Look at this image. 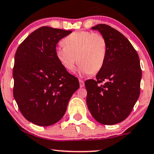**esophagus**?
Instances as JSON below:
<instances>
[{
  "label": "esophagus",
  "mask_w": 154,
  "mask_h": 154,
  "mask_svg": "<svg viewBox=\"0 0 154 154\" xmlns=\"http://www.w3.org/2000/svg\"><path fill=\"white\" fill-rule=\"evenodd\" d=\"M79 86H80V88H83V87L85 86L84 81L82 80V79H79Z\"/></svg>",
  "instance_id": "esophagus-1"
}]
</instances>
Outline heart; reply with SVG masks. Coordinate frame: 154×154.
Instances as JSON below:
<instances>
[{
    "label": "heart",
    "instance_id": "1",
    "mask_svg": "<svg viewBox=\"0 0 154 154\" xmlns=\"http://www.w3.org/2000/svg\"><path fill=\"white\" fill-rule=\"evenodd\" d=\"M62 44L64 47H57L55 55L67 71L75 69L77 59L82 75L96 73L104 65L107 47L103 35L88 31H74L62 40Z\"/></svg>",
    "mask_w": 154,
    "mask_h": 154
}]
</instances>
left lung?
I'll return each instance as SVG.
<instances>
[{"instance_id": "1", "label": "left lung", "mask_w": 154, "mask_h": 154, "mask_svg": "<svg viewBox=\"0 0 154 154\" xmlns=\"http://www.w3.org/2000/svg\"><path fill=\"white\" fill-rule=\"evenodd\" d=\"M92 29L105 37L107 50L96 79L85 82L87 105L97 122L114 125L130 115L139 97L142 77L139 57L131 42L116 29L106 24H98Z\"/></svg>"}]
</instances>
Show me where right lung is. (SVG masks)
Segmentation results:
<instances>
[{"label": "right lung", "instance_id": "add662e5", "mask_svg": "<svg viewBox=\"0 0 154 154\" xmlns=\"http://www.w3.org/2000/svg\"><path fill=\"white\" fill-rule=\"evenodd\" d=\"M72 31L43 26L20 44L15 54L14 97L27 120L49 126L62 119L79 80L57 60V44Z\"/></svg>", "mask_w": 154, "mask_h": 154}]
</instances>
